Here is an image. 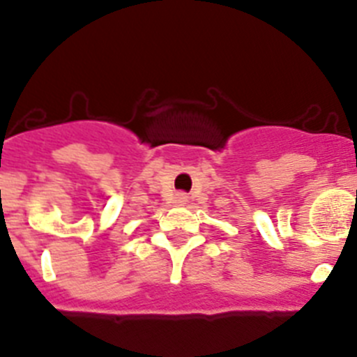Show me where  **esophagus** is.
Here are the masks:
<instances>
[{
  "label": "esophagus",
  "mask_w": 357,
  "mask_h": 357,
  "mask_svg": "<svg viewBox=\"0 0 357 357\" xmlns=\"http://www.w3.org/2000/svg\"><path fill=\"white\" fill-rule=\"evenodd\" d=\"M174 201L178 202V204H185V202L188 201V197H186V194H183V192H179V194H176Z\"/></svg>",
  "instance_id": "obj_1"
}]
</instances>
